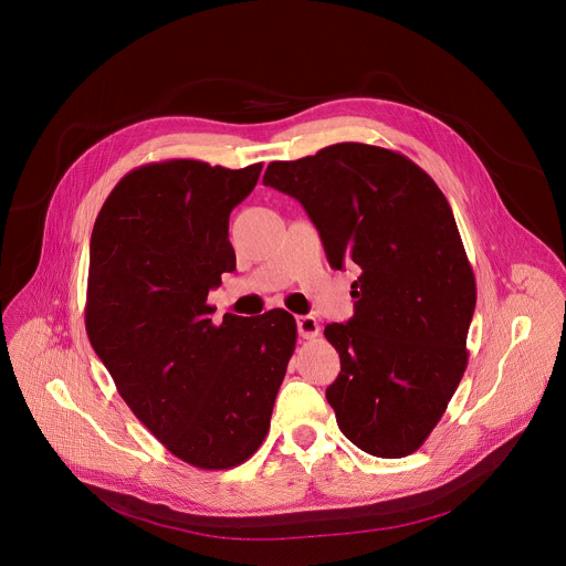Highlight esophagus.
Returning <instances> with one entry per match:
<instances>
[{
    "mask_svg": "<svg viewBox=\"0 0 566 566\" xmlns=\"http://www.w3.org/2000/svg\"><path fill=\"white\" fill-rule=\"evenodd\" d=\"M297 334L306 340H313L319 336V325L313 315H300L297 317Z\"/></svg>",
    "mask_w": 566,
    "mask_h": 566,
    "instance_id": "34e87169",
    "label": "esophagus"
}]
</instances>
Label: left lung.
Wrapping results in <instances>:
<instances>
[{
	"instance_id": "left-lung-1",
	"label": "left lung",
	"mask_w": 566,
	"mask_h": 566,
	"mask_svg": "<svg viewBox=\"0 0 566 566\" xmlns=\"http://www.w3.org/2000/svg\"><path fill=\"white\" fill-rule=\"evenodd\" d=\"M264 186L302 203L332 269L360 271L354 317L325 327L340 354L327 387L338 428L367 454H412L465 371L476 302L448 199L408 156L365 143L273 160Z\"/></svg>"
}]
</instances>
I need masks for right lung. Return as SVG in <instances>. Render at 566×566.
Instances as JSON below:
<instances>
[{
    "label": "right lung",
    "instance_id": "obj_1",
    "mask_svg": "<svg viewBox=\"0 0 566 566\" xmlns=\"http://www.w3.org/2000/svg\"><path fill=\"white\" fill-rule=\"evenodd\" d=\"M260 172L192 158L136 168L92 232L90 343L136 419L201 470H228L262 446L297 338L284 308L210 317L208 293L234 271L228 217Z\"/></svg>",
    "mask_w": 566,
    "mask_h": 566
}]
</instances>
